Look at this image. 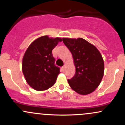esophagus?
<instances>
[{
    "instance_id": "obj_1",
    "label": "esophagus",
    "mask_w": 125,
    "mask_h": 125,
    "mask_svg": "<svg viewBox=\"0 0 125 125\" xmlns=\"http://www.w3.org/2000/svg\"><path fill=\"white\" fill-rule=\"evenodd\" d=\"M65 65H64V66L62 67V69L64 70H65Z\"/></svg>"
}]
</instances>
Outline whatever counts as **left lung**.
Masks as SVG:
<instances>
[{"label": "left lung", "instance_id": "8db88e82", "mask_svg": "<svg viewBox=\"0 0 125 125\" xmlns=\"http://www.w3.org/2000/svg\"><path fill=\"white\" fill-rule=\"evenodd\" d=\"M73 55L75 73L68 82L74 91L81 95L93 93L104 75V61L98 49L82 38H63Z\"/></svg>", "mask_w": 125, "mask_h": 125}]
</instances>
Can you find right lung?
Listing matches in <instances>:
<instances>
[{
    "instance_id": "add662e5",
    "label": "right lung",
    "mask_w": 125,
    "mask_h": 125,
    "mask_svg": "<svg viewBox=\"0 0 125 125\" xmlns=\"http://www.w3.org/2000/svg\"><path fill=\"white\" fill-rule=\"evenodd\" d=\"M62 41L60 37L42 36L34 40L25 51L22 72L26 82L35 90H46L55 84L60 68L54 65L52 51Z\"/></svg>"
}]
</instances>
